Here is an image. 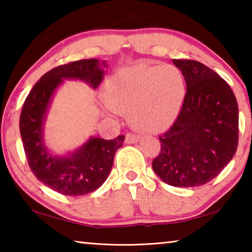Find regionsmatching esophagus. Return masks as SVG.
I'll list each match as a JSON object with an SVG mask.
<instances>
[{
  "label": "esophagus",
  "mask_w": 252,
  "mask_h": 252,
  "mask_svg": "<svg viewBox=\"0 0 252 252\" xmlns=\"http://www.w3.org/2000/svg\"><path fill=\"white\" fill-rule=\"evenodd\" d=\"M140 138H141V135L140 134H136V133H127L126 135V142L127 144L130 143H134L136 141H139Z\"/></svg>",
  "instance_id": "34e87169"
}]
</instances>
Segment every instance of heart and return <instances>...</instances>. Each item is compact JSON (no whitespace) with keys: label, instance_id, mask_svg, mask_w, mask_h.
Instances as JSON below:
<instances>
[{"label":"heart","instance_id":"heart-1","mask_svg":"<svg viewBox=\"0 0 252 252\" xmlns=\"http://www.w3.org/2000/svg\"><path fill=\"white\" fill-rule=\"evenodd\" d=\"M102 97L111 110L129 113L135 126L161 130L172 125L182 108L185 76L174 65L139 63L111 75Z\"/></svg>","mask_w":252,"mask_h":252}]
</instances>
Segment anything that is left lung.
Here are the masks:
<instances>
[{
    "instance_id": "left-lung-1",
    "label": "left lung",
    "mask_w": 252,
    "mask_h": 252,
    "mask_svg": "<svg viewBox=\"0 0 252 252\" xmlns=\"http://www.w3.org/2000/svg\"><path fill=\"white\" fill-rule=\"evenodd\" d=\"M187 93L172 126L159 136L161 150L152 168L167 185H206L232 160L238 147V103L215 71L193 60H172Z\"/></svg>"
}]
</instances>
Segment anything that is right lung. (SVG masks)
<instances>
[{
	"label": "right lung",
	"mask_w": 252,
	"mask_h": 252,
	"mask_svg": "<svg viewBox=\"0 0 252 252\" xmlns=\"http://www.w3.org/2000/svg\"><path fill=\"white\" fill-rule=\"evenodd\" d=\"M105 61L80 60L54 67L42 76L30 91L20 117L29 167L37 180L64 195H83L103 185L112 169L114 155L122 147L125 135L104 140L91 136L74 152L54 156L44 143L43 126L49 105L63 80H80L96 89L104 76Z\"/></svg>",
	"instance_id": "add662e5"
}]
</instances>
